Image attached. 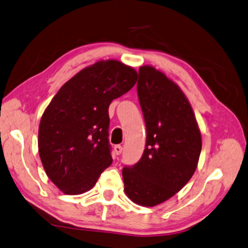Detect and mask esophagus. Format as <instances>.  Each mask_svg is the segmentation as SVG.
<instances>
[{
  "label": "esophagus",
  "mask_w": 248,
  "mask_h": 248,
  "mask_svg": "<svg viewBox=\"0 0 248 248\" xmlns=\"http://www.w3.org/2000/svg\"><path fill=\"white\" fill-rule=\"evenodd\" d=\"M122 150H123V147H122V146H120V145L114 146V153H115L117 155L122 154Z\"/></svg>",
  "instance_id": "obj_1"
}]
</instances>
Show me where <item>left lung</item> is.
Listing matches in <instances>:
<instances>
[{
  "mask_svg": "<svg viewBox=\"0 0 248 248\" xmlns=\"http://www.w3.org/2000/svg\"><path fill=\"white\" fill-rule=\"evenodd\" d=\"M137 93L147 138L140 161L124 167V192L137 205L154 207L187 184L196 170L202 135L187 98L153 66L140 68Z\"/></svg>",
  "mask_w": 248,
  "mask_h": 248,
  "instance_id": "1",
  "label": "left lung"
}]
</instances>
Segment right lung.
Returning <instances> with one entry per match:
<instances>
[{
  "mask_svg": "<svg viewBox=\"0 0 248 248\" xmlns=\"http://www.w3.org/2000/svg\"><path fill=\"white\" fill-rule=\"evenodd\" d=\"M136 80L133 67L99 61L65 82L46 107L39 125V155L46 175L64 194L93 188L111 166L108 106Z\"/></svg>",
  "mask_w": 248,
  "mask_h": 248,
  "instance_id": "add662e5",
  "label": "right lung"
}]
</instances>
